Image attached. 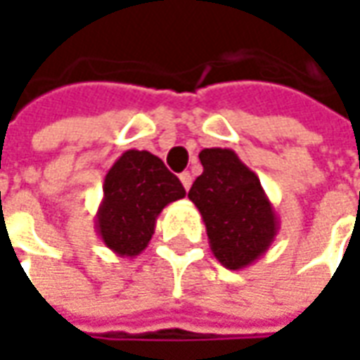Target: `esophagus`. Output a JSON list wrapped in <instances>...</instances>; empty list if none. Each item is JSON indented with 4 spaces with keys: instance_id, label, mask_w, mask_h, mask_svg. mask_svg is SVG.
<instances>
[{
    "instance_id": "1",
    "label": "esophagus",
    "mask_w": 360,
    "mask_h": 360,
    "mask_svg": "<svg viewBox=\"0 0 360 360\" xmlns=\"http://www.w3.org/2000/svg\"><path fill=\"white\" fill-rule=\"evenodd\" d=\"M180 182H182V186L186 188V190H190V186H192V174L190 172L180 174Z\"/></svg>"
}]
</instances>
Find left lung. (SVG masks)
Returning a JSON list of instances; mask_svg holds the SVG:
<instances>
[{
	"mask_svg": "<svg viewBox=\"0 0 360 360\" xmlns=\"http://www.w3.org/2000/svg\"><path fill=\"white\" fill-rule=\"evenodd\" d=\"M204 172L188 198L198 208L210 250L229 270H242L269 252L278 234V214L260 180L230 148H204Z\"/></svg>",
	"mask_w": 360,
	"mask_h": 360,
	"instance_id": "left-lung-1",
	"label": "left lung"
}]
</instances>
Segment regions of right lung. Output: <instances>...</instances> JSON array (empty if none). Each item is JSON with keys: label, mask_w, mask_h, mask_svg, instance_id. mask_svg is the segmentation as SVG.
<instances>
[{"label": "right lung", "mask_w": 360, "mask_h": 360, "mask_svg": "<svg viewBox=\"0 0 360 360\" xmlns=\"http://www.w3.org/2000/svg\"><path fill=\"white\" fill-rule=\"evenodd\" d=\"M184 196L182 182L158 156L128 150L105 174L96 232L114 255L134 258L152 240L160 212Z\"/></svg>", "instance_id": "right-lung-1"}]
</instances>
